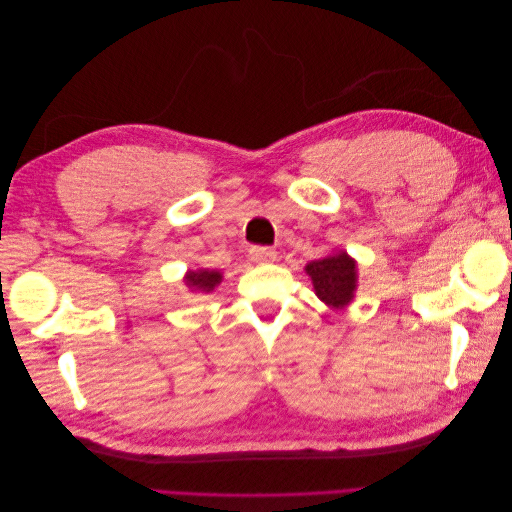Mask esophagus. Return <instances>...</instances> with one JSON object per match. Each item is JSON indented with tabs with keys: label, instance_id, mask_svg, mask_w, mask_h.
Returning a JSON list of instances; mask_svg holds the SVG:
<instances>
[{
	"label": "esophagus",
	"instance_id": "1",
	"mask_svg": "<svg viewBox=\"0 0 512 512\" xmlns=\"http://www.w3.org/2000/svg\"><path fill=\"white\" fill-rule=\"evenodd\" d=\"M247 256H250V260L256 262V265H267V262L277 260V252L271 250V247H252Z\"/></svg>",
	"mask_w": 512,
	"mask_h": 512
}]
</instances>
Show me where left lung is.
Instances as JSON below:
<instances>
[{
    "mask_svg": "<svg viewBox=\"0 0 512 512\" xmlns=\"http://www.w3.org/2000/svg\"><path fill=\"white\" fill-rule=\"evenodd\" d=\"M316 297L333 309H342L354 301L359 286V265L346 250H335L329 256L305 265Z\"/></svg>",
    "mask_w": 512,
    "mask_h": 512,
    "instance_id": "obj_1",
    "label": "left lung"
}]
</instances>
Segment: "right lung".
Segmentation results:
<instances>
[{
  "label": "right lung",
  "instance_id": "add662e5",
  "mask_svg": "<svg viewBox=\"0 0 512 512\" xmlns=\"http://www.w3.org/2000/svg\"><path fill=\"white\" fill-rule=\"evenodd\" d=\"M222 280L224 275L218 269H190L183 275L185 288H190L192 292H203V294L213 292L222 284Z\"/></svg>",
  "mask_w": 512,
  "mask_h": 512
}]
</instances>
